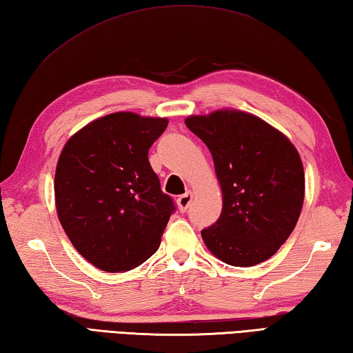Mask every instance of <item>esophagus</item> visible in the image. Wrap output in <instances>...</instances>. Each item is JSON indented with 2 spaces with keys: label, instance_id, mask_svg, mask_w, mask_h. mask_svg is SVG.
<instances>
[{
  "label": "esophagus",
  "instance_id": "34e87169",
  "mask_svg": "<svg viewBox=\"0 0 353 353\" xmlns=\"http://www.w3.org/2000/svg\"><path fill=\"white\" fill-rule=\"evenodd\" d=\"M192 199H194V194L190 192V190H188V192L184 194V195L178 196L176 203H178V208H180L181 212H186V211H188L189 205H190V203H192Z\"/></svg>",
  "mask_w": 353,
  "mask_h": 353
}]
</instances>
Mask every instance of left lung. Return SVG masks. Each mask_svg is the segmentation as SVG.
Masks as SVG:
<instances>
[{"label":"left lung","mask_w":353,"mask_h":353,"mask_svg":"<svg viewBox=\"0 0 353 353\" xmlns=\"http://www.w3.org/2000/svg\"><path fill=\"white\" fill-rule=\"evenodd\" d=\"M184 122L211 152L223 195L220 217L201 231L203 242L232 267L268 261L293 232L304 205L299 152L268 122L236 108Z\"/></svg>","instance_id":"1"}]
</instances>
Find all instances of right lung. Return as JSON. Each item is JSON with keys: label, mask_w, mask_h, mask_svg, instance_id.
Instances as JSON below:
<instances>
[{"label": "right lung", "mask_w": 353, "mask_h": 353, "mask_svg": "<svg viewBox=\"0 0 353 353\" xmlns=\"http://www.w3.org/2000/svg\"><path fill=\"white\" fill-rule=\"evenodd\" d=\"M167 117L117 111L66 141L54 178L60 225L80 256L108 273L130 271L159 248L173 212L148 163Z\"/></svg>", "instance_id": "obj_1"}]
</instances>
